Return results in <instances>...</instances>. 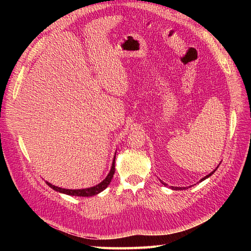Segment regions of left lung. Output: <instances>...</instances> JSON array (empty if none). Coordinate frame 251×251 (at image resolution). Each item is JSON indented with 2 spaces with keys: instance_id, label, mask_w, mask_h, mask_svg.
I'll use <instances>...</instances> for the list:
<instances>
[{
  "instance_id": "obj_1",
  "label": "left lung",
  "mask_w": 251,
  "mask_h": 251,
  "mask_svg": "<svg viewBox=\"0 0 251 251\" xmlns=\"http://www.w3.org/2000/svg\"><path fill=\"white\" fill-rule=\"evenodd\" d=\"M219 165H220V164H219ZM218 167H219V166H217V168H216V169L214 170V172H211V173H210L209 175H207V176H206V177H204V178H201V181H200V182H201V181H204V180H205V179H207V178H209V177H210V176H211L212 174H214V173L216 172V170L218 169ZM162 183H163V184H164L165 186H166V185H167L166 183H165V182H163V181H162ZM170 188H172L173 190H176V191H177V190L179 191V190H185V189H188V188H179V186H170Z\"/></svg>"
}]
</instances>
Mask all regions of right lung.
I'll return each mask as SVG.
<instances>
[{"instance_id": "add662e5", "label": "right lung", "mask_w": 251, "mask_h": 251, "mask_svg": "<svg viewBox=\"0 0 251 251\" xmlns=\"http://www.w3.org/2000/svg\"><path fill=\"white\" fill-rule=\"evenodd\" d=\"M114 165H115V156L113 158V162H112V166H111V169H110L108 176H106V177L102 181H101L100 183L96 184L95 186H92V188L79 189V190H70V189L59 188V186H56L54 184L47 182V181H46V183H47V185L50 186V188H51L52 190L59 192V193H62V194H67V195H71V196H94L96 194H99L100 192H102L103 190L108 188V185L110 184L112 178H113V175L115 173Z\"/></svg>"}]
</instances>
